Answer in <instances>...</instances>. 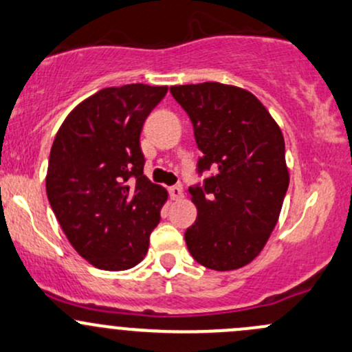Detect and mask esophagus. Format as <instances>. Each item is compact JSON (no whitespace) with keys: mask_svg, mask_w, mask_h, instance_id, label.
<instances>
[{"mask_svg":"<svg viewBox=\"0 0 352 352\" xmlns=\"http://www.w3.org/2000/svg\"><path fill=\"white\" fill-rule=\"evenodd\" d=\"M168 192H170V197H172L173 201H182L184 199L182 187H170Z\"/></svg>","mask_w":352,"mask_h":352,"instance_id":"1","label":"esophagus"}]
</instances>
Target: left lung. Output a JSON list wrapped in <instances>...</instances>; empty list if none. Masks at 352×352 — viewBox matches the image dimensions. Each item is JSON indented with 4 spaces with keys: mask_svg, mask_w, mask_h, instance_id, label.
I'll return each instance as SVG.
<instances>
[{
    "mask_svg": "<svg viewBox=\"0 0 352 352\" xmlns=\"http://www.w3.org/2000/svg\"><path fill=\"white\" fill-rule=\"evenodd\" d=\"M170 92L194 124L199 173L214 172L188 188L197 219L187 248L206 268L238 270L261 253L280 217L290 182L282 129L246 89L202 82Z\"/></svg>",
    "mask_w": 352,
    "mask_h": 352,
    "instance_id": "obj_1",
    "label": "left lung"
}]
</instances>
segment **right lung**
I'll return each instance as SVG.
<instances>
[{
	"label": "right lung",
	"instance_id": "obj_1",
	"mask_svg": "<svg viewBox=\"0 0 352 352\" xmlns=\"http://www.w3.org/2000/svg\"><path fill=\"white\" fill-rule=\"evenodd\" d=\"M166 86L106 87L69 113L55 135L47 197L74 250L96 268L121 272L145 258L168 199L143 175V123Z\"/></svg>",
	"mask_w": 352,
	"mask_h": 352
}]
</instances>
